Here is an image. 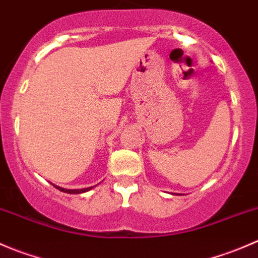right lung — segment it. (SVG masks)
<instances>
[{"instance_id":"add662e5","label":"right lung","mask_w":258,"mask_h":258,"mask_svg":"<svg viewBox=\"0 0 258 258\" xmlns=\"http://www.w3.org/2000/svg\"><path fill=\"white\" fill-rule=\"evenodd\" d=\"M57 189H59V191L62 192H66V194H83V192H87L90 191L92 187H87V188H81V189H66V188H62V187H58V186H54Z\"/></svg>"}]
</instances>
